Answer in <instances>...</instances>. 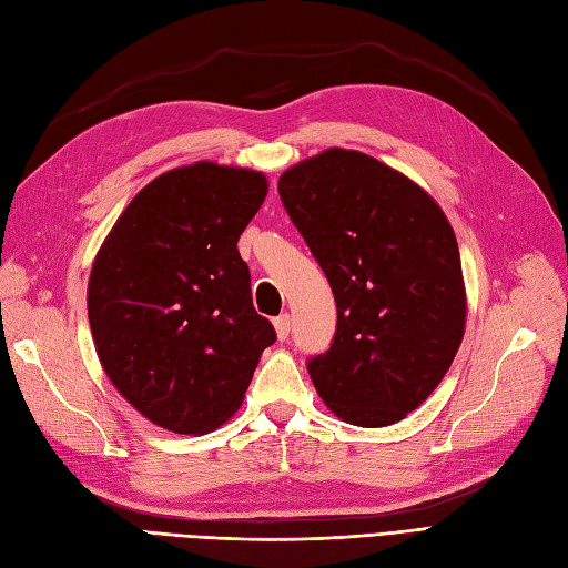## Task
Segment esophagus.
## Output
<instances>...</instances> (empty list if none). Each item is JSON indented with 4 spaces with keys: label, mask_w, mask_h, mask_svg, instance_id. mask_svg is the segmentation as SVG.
<instances>
[{
    "label": "esophagus",
    "mask_w": 568,
    "mask_h": 568,
    "mask_svg": "<svg viewBox=\"0 0 568 568\" xmlns=\"http://www.w3.org/2000/svg\"><path fill=\"white\" fill-rule=\"evenodd\" d=\"M274 329H276V337L286 339L288 332H292V315L282 313L280 317H274Z\"/></svg>",
    "instance_id": "esophagus-1"
}]
</instances>
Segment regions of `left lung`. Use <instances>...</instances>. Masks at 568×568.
I'll return each mask as SVG.
<instances>
[{"mask_svg": "<svg viewBox=\"0 0 568 568\" xmlns=\"http://www.w3.org/2000/svg\"><path fill=\"white\" fill-rule=\"evenodd\" d=\"M276 190L337 303L329 349L308 358L317 395L356 426L405 419L446 376L465 332L446 214L403 173L347 149L296 163Z\"/></svg>", "mask_w": 568, "mask_h": 568, "instance_id": "obj_1", "label": "left lung"}]
</instances>
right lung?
Segmentation results:
<instances>
[{"label":"right lung","mask_w":568,"mask_h":568,"mask_svg":"<svg viewBox=\"0 0 568 568\" xmlns=\"http://www.w3.org/2000/svg\"><path fill=\"white\" fill-rule=\"evenodd\" d=\"M265 195L257 171L210 161L173 169L128 204L95 255V352L120 395L169 432L224 424L276 339L239 253Z\"/></svg>","instance_id":"obj_1"}]
</instances>
